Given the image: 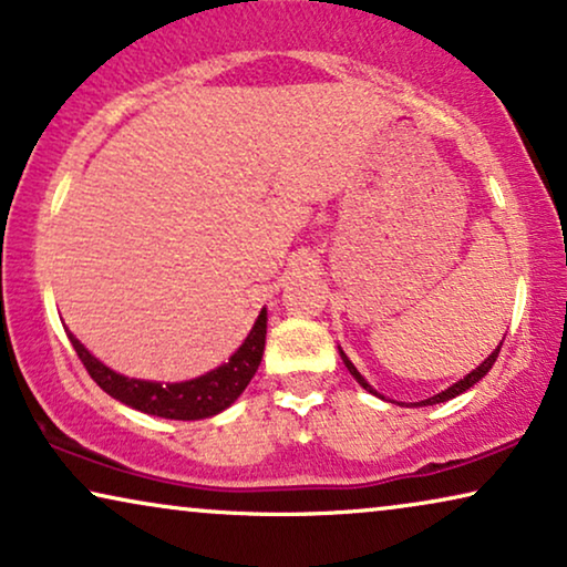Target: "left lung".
Here are the masks:
<instances>
[{"label": "left lung", "instance_id": "8db88e82", "mask_svg": "<svg viewBox=\"0 0 567 567\" xmlns=\"http://www.w3.org/2000/svg\"><path fill=\"white\" fill-rule=\"evenodd\" d=\"M501 346H503V343H501ZM501 346H498V348H495V351H493L491 355H487V359H485L483 363H480V367H477V369H472L467 377H464V379H460V382H456V384H452V386H449V390H444V392H439V394H433V398H429V400H423V402H417V405H436V402H446V400H452V398H456V394L467 392V390H470V386H475V384L480 382V379H483V377L487 374V371H491V369H493V363H495V359H498V353H501ZM340 359H343V363H346V367H348V371H351V374H353V379H355V382H359V384L363 386V390H367V392H371V394H377V392H374V386H371V384L367 382V379H363V377L359 374V369H355V367H353V363H351V361H348V355H346L343 351H340Z\"/></svg>", "mask_w": 567, "mask_h": 567}]
</instances>
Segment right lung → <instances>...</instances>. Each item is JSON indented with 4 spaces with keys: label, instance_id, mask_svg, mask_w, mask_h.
I'll use <instances>...</instances> for the list:
<instances>
[{
    "label": "right lung",
    "instance_id": "right-lung-1",
    "mask_svg": "<svg viewBox=\"0 0 567 567\" xmlns=\"http://www.w3.org/2000/svg\"><path fill=\"white\" fill-rule=\"evenodd\" d=\"M266 322L268 315L262 309L252 324L250 336L229 355L227 363H221L219 369L208 371L204 377L190 379V382L175 384L144 382V379L115 374L103 361H97L72 332H66V336L72 340L74 351L84 363V369H87V374L111 398L121 400L123 405L134 410H142L146 415L169 417V421H200V417H212L227 410L245 392V386L250 384V379L260 367L262 348H266Z\"/></svg>",
    "mask_w": 567,
    "mask_h": 567
}]
</instances>
